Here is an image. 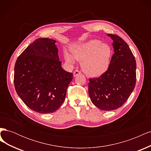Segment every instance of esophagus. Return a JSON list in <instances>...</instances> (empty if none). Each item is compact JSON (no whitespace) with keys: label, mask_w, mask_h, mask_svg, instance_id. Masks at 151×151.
I'll return each mask as SVG.
<instances>
[{"label":"esophagus","mask_w":151,"mask_h":151,"mask_svg":"<svg viewBox=\"0 0 151 151\" xmlns=\"http://www.w3.org/2000/svg\"><path fill=\"white\" fill-rule=\"evenodd\" d=\"M81 74V72L80 71H79L78 70H76L74 73H73V75H74V77H76L77 76H78L79 74Z\"/></svg>","instance_id":"34e87169"}]
</instances>
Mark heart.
Returning <instances> with one entry per match:
<instances>
[{
  "label": "heart",
  "mask_w": 151,
  "mask_h": 151,
  "mask_svg": "<svg viewBox=\"0 0 151 151\" xmlns=\"http://www.w3.org/2000/svg\"><path fill=\"white\" fill-rule=\"evenodd\" d=\"M70 55L64 52L65 61L74 64L75 59L81 61L83 71L91 77H99L106 72L110 66L113 55L112 48L100 40H91L75 45L71 48Z\"/></svg>",
  "instance_id": "1"
}]
</instances>
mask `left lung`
I'll list each match as a JSON object with an SVG mask.
<instances>
[{
  "instance_id": "left-lung-1",
  "label": "left lung",
  "mask_w": 151,
  "mask_h": 151,
  "mask_svg": "<svg viewBox=\"0 0 151 151\" xmlns=\"http://www.w3.org/2000/svg\"><path fill=\"white\" fill-rule=\"evenodd\" d=\"M113 42L114 54L108 70L98 78L89 79L91 101L104 111L115 110L129 98L136 83V61L129 45L120 36L107 34Z\"/></svg>"
}]
</instances>
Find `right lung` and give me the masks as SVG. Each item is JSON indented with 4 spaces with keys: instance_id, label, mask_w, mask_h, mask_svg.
Returning a JSON list of instances; mask_svg holds the SVG:
<instances>
[{
    "instance_id": "obj_1",
    "label": "right lung",
    "mask_w": 151,
    "mask_h": 151,
    "mask_svg": "<svg viewBox=\"0 0 151 151\" xmlns=\"http://www.w3.org/2000/svg\"><path fill=\"white\" fill-rule=\"evenodd\" d=\"M55 40L38 38L18 57L14 82L16 93L32 110L57 111L65 98L73 74L62 67Z\"/></svg>"
}]
</instances>
